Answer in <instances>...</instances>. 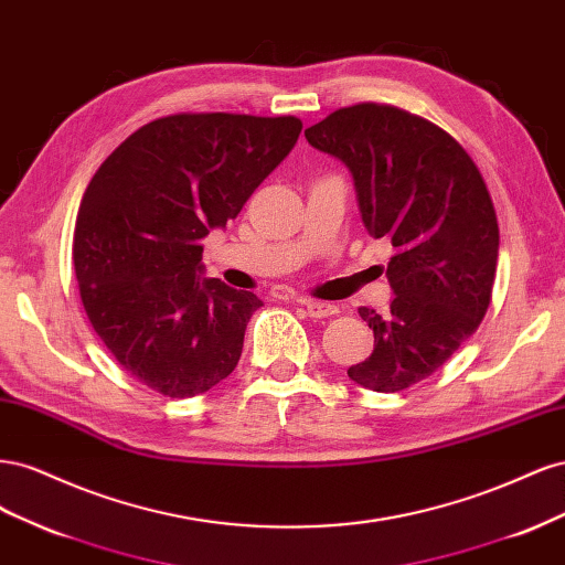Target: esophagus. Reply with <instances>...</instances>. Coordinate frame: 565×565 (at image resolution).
<instances>
[{
  "label": "esophagus",
  "mask_w": 565,
  "mask_h": 565,
  "mask_svg": "<svg viewBox=\"0 0 565 565\" xmlns=\"http://www.w3.org/2000/svg\"><path fill=\"white\" fill-rule=\"evenodd\" d=\"M299 303H303V309L309 311L311 318H330L334 313H339V309L330 301H316V299H299Z\"/></svg>",
  "instance_id": "esophagus-1"
}]
</instances>
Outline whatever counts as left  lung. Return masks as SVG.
<instances>
[{"mask_svg": "<svg viewBox=\"0 0 565 565\" xmlns=\"http://www.w3.org/2000/svg\"><path fill=\"white\" fill-rule=\"evenodd\" d=\"M303 134L347 164L367 233L393 247L391 311L358 309L374 351L349 377L403 391L446 363L488 311L500 228L486 181L450 134L391 106L341 108Z\"/></svg>", "mask_w": 565, "mask_h": 565, "instance_id": "obj_1", "label": "left lung"}]
</instances>
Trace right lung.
<instances>
[{"label": "right lung", "mask_w": 565, "mask_h": 565, "mask_svg": "<svg viewBox=\"0 0 565 565\" xmlns=\"http://www.w3.org/2000/svg\"><path fill=\"white\" fill-rule=\"evenodd\" d=\"M297 117L169 115L119 143L84 191L73 264L92 328L131 377L193 398L235 370L264 301L204 278L226 228L295 148Z\"/></svg>", "instance_id": "right-lung-1"}]
</instances>
